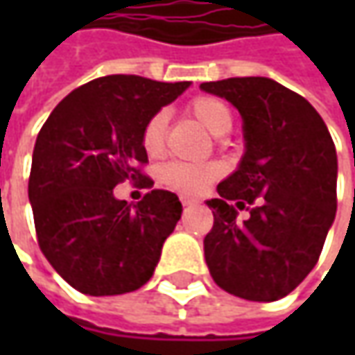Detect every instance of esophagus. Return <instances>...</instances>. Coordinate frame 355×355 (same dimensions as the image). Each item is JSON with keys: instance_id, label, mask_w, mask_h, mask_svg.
Wrapping results in <instances>:
<instances>
[{"instance_id": "34e87169", "label": "esophagus", "mask_w": 355, "mask_h": 355, "mask_svg": "<svg viewBox=\"0 0 355 355\" xmlns=\"http://www.w3.org/2000/svg\"><path fill=\"white\" fill-rule=\"evenodd\" d=\"M182 203H184V207H191V205H198L199 201L196 198H182Z\"/></svg>"}]
</instances>
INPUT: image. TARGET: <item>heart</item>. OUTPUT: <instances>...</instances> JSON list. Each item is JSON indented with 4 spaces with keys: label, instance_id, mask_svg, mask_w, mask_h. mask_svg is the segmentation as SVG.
<instances>
[{
    "label": "heart",
    "instance_id": "b5f03b06",
    "mask_svg": "<svg viewBox=\"0 0 355 355\" xmlns=\"http://www.w3.org/2000/svg\"><path fill=\"white\" fill-rule=\"evenodd\" d=\"M189 112L215 138L231 132L233 114H231L229 106L219 98L199 96L189 104ZM166 124H168V114L157 112L144 126L142 146L150 156L162 154L164 140H166ZM215 175H217V170L213 166L171 162L162 170V182L175 191H182V193H199L207 187V184Z\"/></svg>",
    "mask_w": 355,
    "mask_h": 355
}]
</instances>
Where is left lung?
<instances>
[{
  "mask_svg": "<svg viewBox=\"0 0 355 355\" xmlns=\"http://www.w3.org/2000/svg\"><path fill=\"white\" fill-rule=\"evenodd\" d=\"M243 120L245 154L207 199L213 229L203 239L217 286L252 302L279 300L318 263L336 217L338 156L314 106L266 76L203 83ZM252 205L237 222V209Z\"/></svg>",
  "mask_w": 355,
  "mask_h": 355,
  "instance_id": "left-lung-1",
  "label": "left lung"
}]
</instances>
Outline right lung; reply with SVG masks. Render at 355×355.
I'll use <instances>...</instances> for the list:
<instances>
[{"instance_id":"obj_1","label":"right lung","mask_w":355,"mask_h":355,"mask_svg":"<svg viewBox=\"0 0 355 355\" xmlns=\"http://www.w3.org/2000/svg\"><path fill=\"white\" fill-rule=\"evenodd\" d=\"M189 85L101 76L64 96L39 132L29 178L37 241L78 293L114 296L152 279L182 203L154 189L132 205L114 187L124 180L152 185L138 170L148 162L144 126Z\"/></svg>"}]
</instances>
